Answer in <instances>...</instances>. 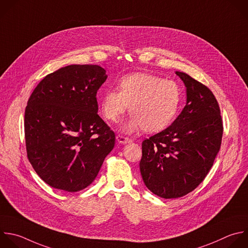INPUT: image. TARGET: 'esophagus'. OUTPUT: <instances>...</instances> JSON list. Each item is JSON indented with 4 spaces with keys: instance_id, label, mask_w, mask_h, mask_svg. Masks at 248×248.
<instances>
[{
    "instance_id": "34e87169",
    "label": "esophagus",
    "mask_w": 248,
    "mask_h": 248,
    "mask_svg": "<svg viewBox=\"0 0 248 248\" xmlns=\"http://www.w3.org/2000/svg\"><path fill=\"white\" fill-rule=\"evenodd\" d=\"M116 139H117V141H118L120 144H126V143L131 142V139H129V138H127V137H124V136H123V135H117Z\"/></svg>"
}]
</instances>
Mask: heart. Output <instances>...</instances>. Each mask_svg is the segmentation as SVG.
<instances>
[{
	"label": "heart",
	"mask_w": 248,
	"mask_h": 248,
	"mask_svg": "<svg viewBox=\"0 0 248 248\" xmlns=\"http://www.w3.org/2000/svg\"><path fill=\"white\" fill-rule=\"evenodd\" d=\"M181 98L175 81L149 73H134L120 79L119 91L104 93L101 112L107 121L117 122L129 109L132 115L122 125V131L133 133L144 128L147 132H157L174 120Z\"/></svg>",
	"instance_id": "1"
}]
</instances>
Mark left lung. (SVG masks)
Instances as JSON below:
<instances>
[{"instance_id": "obj_1", "label": "left lung", "mask_w": 248, "mask_h": 248, "mask_svg": "<svg viewBox=\"0 0 248 248\" xmlns=\"http://www.w3.org/2000/svg\"><path fill=\"white\" fill-rule=\"evenodd\" d=\"M186 87V106L168 128L142 142L139 167L146 187L163 199L194 191L205 178L220 150L223 124L211 91L176 71Z\"/></svg>"}]
</instances>
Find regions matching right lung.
I'll use <instances>...</instances> for the list:
<instances>
[{
  "instance_id": "1",
  "label": "right lung",
  "mask_w": 248,
  "mask_h": 248,
  "mask_svg": "<svg viewBox=\"0 0 248 248\" xmlns=\"http://www.w3.org/2000/svg\"><path fill=\"white\" fill-rule=\"evenodd\" d=\"M107 77L98 65H69L32 93L24 117L27 156L50 187L87 188L113 150L115 133L97 114L96 93Z\"/></svg>"
}]
</instances>
